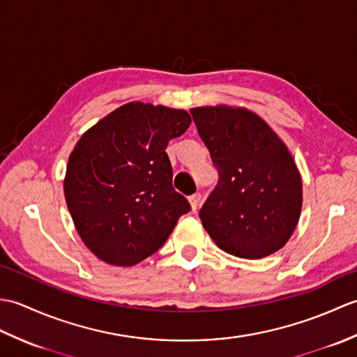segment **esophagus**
I'll list each match as a JSON object with an SVG mask.
<instances>
[{"instance_id":"34e87169","label":"esophagus","mask_w":357,"mask_h":357,"mask_svg":"<svg viewBox=\"0 0 357 357\" xmlns=\"http://www.w3.org/2000/svg\"><path fill=\"white\" fill-rule=\"evenodd\" d=\"M201 193H195V195H192L190 198H188V201H190V206H192V210L193 211H196L198 210V207H199V204H201Z\"/></svg>"}]
</instances>
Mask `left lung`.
<instances>
[{
  "label": "left lung",
  "instance_id": "1",
  "mask_svg": "<svg viewBox=\"0 0 357 357\" xmlns=\"http://www.w3.org/2000/svg\"><path fill=\"white\" fill-rule=\"evenodd\" d=\"M218 170L199 210L219 248L261 259L282 248L299 221L302 181L290 151L268 124L227 105L190 110Z\"/></svg>",
  "mask_w": 357,
  "mask_h": 357
}]
</instances>
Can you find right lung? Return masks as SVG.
<instances>
[{
	"label": "right lung",
	"mask_w": 357,
	"mask_h": 357,
	"mask_svg": "<svg viewBox=\"0 0 357 357\" xmlns=\"http://www.w3.org/2000/svg\"><path fill=\"white\" fill-rule=\"evenodd\" d=\"M190 123L185 110L128 102L81 136L67 164L64 195L81 239L101 261L141 262L190 211L173 188L165 153Z\"/></svg>",
	"instance_id": "add662e5"
}]
</instances>
